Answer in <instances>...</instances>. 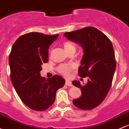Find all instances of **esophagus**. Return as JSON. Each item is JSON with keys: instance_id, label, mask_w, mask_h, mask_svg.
<instances>
[{"instance_id": "obj_1", "label": "esophagus", "mask_w": 129, "mask_h": 129, "mask_svg": "<svg viewBox=\"0 0 129 129\" xmlns=\"http://www.w3.org/2000/svg\"><path fill=\"white\" fill-rule=\"evenodd\" d=\"M66 85H67V86H73L72 84V82H70V81H69V80H66Z\"/></svg>"}]
</instances>
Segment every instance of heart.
<instances>
[{
    "label": "heart",
    "mask_w": 129,
    "mask_h": 129,
    "mask_svg": "<svg viewBox=\"0 0 129 129\" xmlns=\"http://www.w3.org/2000/svg\"><path fill=\"white\" fill-rule=\"evenodd\" d=\"M63 48L67 54L71 51L75 52L76 47L74 43L69 41H66L63 43ZM74 69V67L69 65H61L57 68V71L61 75L65 76V77H69L71 74L72 70Z\"/></svg>",
    "instance_id": "obj_1"
}]
</instances>
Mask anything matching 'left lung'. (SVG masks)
<instances>
[{
    "label": "left lung",
    "mask_w": 129,
    "mask_h": 129,
    "mask_svg": "<svg viewBox=\"0 0 129 129\" xmlns=\"http://www.w3.org/2000/svg\"><path fill=\"white\" fill-rule=\"evenodd\" d=\"M64 36L83 49L78 75L88 77V83L84 85L79 81L72 82L82 92L73 103L82 110H90L103 101L110 89L116 67L113 46L110 40L94 27L66 32Z\"/></svg>",
    "instance_id": "8db88e82"
}]
</instances>
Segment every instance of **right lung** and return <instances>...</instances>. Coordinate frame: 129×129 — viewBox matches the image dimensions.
Returning <instances> with one entry per match:
<instances>
[{
	"mask_svg": "<svg viewBox=\"0 0 129 129\" xmlns=\"http://www.w3.org/2000/svg\"><path fill=\"white\" fill-rule=\"evenodd\" d=\"M59 35L31 32L17 39L9 55L11 82L26 106L33 110L45 111L53 104L58 89L66 80L58 75L46 79L40 72L48 61V49Z\"/></svg>",
	"mask_w": 129,
	"mask_h": 129,
	"instance_id": "obj_1",
	"label": "right lung"
}]
</instances>
